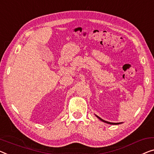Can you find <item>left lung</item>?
Returning <instances> with one entry per match:
<instances>
[{
  "label": "left lung",
  "mask_w": 154,
  "mask_h": 154,
  "mask_svg": "<svg viewBox=\"0 0 154 154\" xmlns=\"http://www.w3.org/2000/svg\"><path fill=\"white\" fill-rule=\"evenodd\" d=\"M95 116L97 117V118L99 119V120H100L101 121H102L103 122H105L106 124H109V125H120V124H122V122H118V123H114V122H107L106 120H104L103 119H102L101 118H100L99 116H97V115H95Z\"/></svg>",
  "instance_id": "obj_1"
}]
</instances>
